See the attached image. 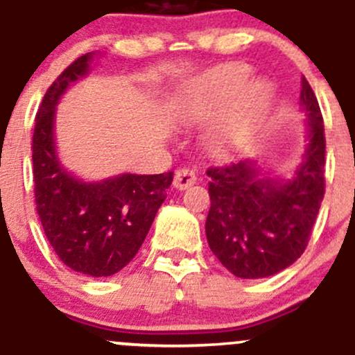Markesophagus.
<instances>
[{
	"instance_id": "34e87169",
	"label": "esophagus",
	"mask_w": 355,
	"mask_h": 355,
	"mask_svg": "<svg viewBox=\"0 0 355 355\" xmlns=\"http://www.w3.org/2000/svg\"><path fill=\"white\" fill-rule=\"evenodd\" d=\"M196 171L191 170V168H180V170H177V173H175V178H173V185L175 189H178V191H184V189L191 187L192 184H196Z\"/></svg>"
}]
</instances>
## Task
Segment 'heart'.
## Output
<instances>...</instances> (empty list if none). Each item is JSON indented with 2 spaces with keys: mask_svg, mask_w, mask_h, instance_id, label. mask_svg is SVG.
<instances>
[{
  "mask_svg": "<svg viewBox=\"0 0 355 355\" xmlns=\"http://www.w3.org/2000/svg\"><path fill=\"white\" fill-rule=\"evenodd\" d=\"M271 98V85L250 82L249 68L225 65L185 84L175 98L173 116L180 123H199L220 114L211 142L218 151H228L256 132Z\"/></svg>",
  "mask_w": 355,
  "mask_h": 355,
  "instance_id": "heart-1",
  "label": "heart"
}]
</instances>
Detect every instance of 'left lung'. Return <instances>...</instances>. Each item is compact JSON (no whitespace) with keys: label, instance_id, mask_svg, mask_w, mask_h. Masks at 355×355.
I'll return each mask as SVG.
<instances>
[{"label":"left lung","instance_id":"8db88e82","mask_svg":"<svg viewBox=\"0 0 355 355\" xmlns=\"http://www.w3.org/2000/svg\"><path fill=\"white\" fill-rule=\"evenodd\" d=\"M300 106L307 114L304 161L290 180L261 175L250 159L207 168L211 207L207 244L239 278H264L295 263L306 250L324 198V123L309 82Z\"/></svg>","mask_w":355,"mask_h":355}]
</instances>
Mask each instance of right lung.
I'll use <instances>...</instances> for the list:
<instances>
[{"label":"right lung","mask_w":355,"mask_h":355,"mask_svg":"<svg viewBox=\"0 0 355 355\" xmlns=\"http://www.w3.org/2000/svg\"><path fill=\"white\" fill-rule=\"evenodd\" d=\"M92 56L87 53L75 60L46 91L35 114L32 166L35 207L49 244L70 270L99 278L118 273L134 259L166 199L173 171L82 182L60 163L56 105L87 73Z\"/></svg>","instance_id":"obj_1"}]
</instances>
